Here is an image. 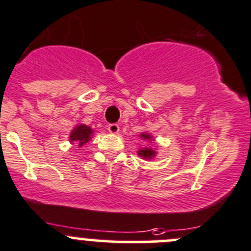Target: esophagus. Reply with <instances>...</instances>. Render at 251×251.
<instances>
[{"label":"esophagus","mask_w":251,"mask_h":251,"mask_svg":"<svg viewBox=\"0 0 251 251\" xmlns=\"http://www.w3.org/2000/svg\"><path fill=\"white\" fill-rule=\"evenodd\" d=\"M108 130H109V132H111V133H118L119 130H120V127H119L118 124H109Z\"/></svg>","instance_id":"34e87169"}]
</instances>
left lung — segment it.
Masks as SVG:
<instances>
[{
  "label": "left lung",
  "mask_w": 251,
  "mask_h": 251,
  "mask_svg": "<svg viewBox=\"0 0 251 251\" xmlns=\"http://www.w3.org/2000/svg\"><path fill=\"white\" fill-rule=\"evenodd\" d=\"M140 137L142 138V140H146V141L152 140V136L148 135V133H141ZM138 155H140V157L146 158V159H152V158L155 155V151L151 147H146V148H142V150L138 151Z\"/></svg>",
  "instance_id": "obj_1"
}]
</instances>
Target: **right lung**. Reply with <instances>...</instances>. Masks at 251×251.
<instances>
[{
  "instance_id": "obj_1",
  "label": "right lung",
  "mask_w": 251,
  "mask_h": 251,
  "mask_svg": "<svg viewBox=\"0 0 251 251\" xmlns=\"http://www.w3.org/2000/svg\"><path fill=\"white\" fill-rule=\"evenodd\" d=\"M93 135V130L87 125H77L70 133V141L77 142L78 146H83L88 142Z\"/></svg>"
}]
</instances>
